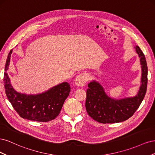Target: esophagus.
<instances>
[{
    "mask_svg": "<svg viewBox=\"0 0 155 155\" xmlns=\"http://www.w3.org/2000/svg\"><path fill=\"white\" fill-rule=\"evenodd\" d=\"M88 76L85 73H81L76 77L75 79V85L78 87H83L88 81Z\"/></svg>",
    "mask_w": 155,
    "mask_h": 155,
    "instance_id": "1",
    "label": "esophagus"
}]
</instances>
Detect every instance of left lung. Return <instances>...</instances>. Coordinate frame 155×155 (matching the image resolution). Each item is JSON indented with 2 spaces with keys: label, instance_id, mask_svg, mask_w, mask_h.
I'll return each instance as SVG.
<instances>
[{
  "label": "left lung",
  "instance_id": "obj_1",
  "mask_svg": "<svg viewBox=\"0 0 155 155\" xmlns=\"http://www.w3.org/2000/svg\"><path fill=\"white\" fill-rule=\"evenodd\" d=\"M142 68L141 85L137 94L114 99L108 96L101 84L93 80L88 84L85 107L88 114L99 123L113 124L124 121L132 116L143 101L147 86V66L145 55L139 46H135Z\"/></svg>",
  "mask_w": 155,
  "mask_h": 155
}]
</instances>
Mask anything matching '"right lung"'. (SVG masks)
<instances>
[{
	"mask_svg": "<svg viewBox=\"0 0 155 155\" xmlns=\"http://www.w3.org/2000/svg\"><path fill=\"white\" fill-rule=\"evenodd\" d=\"M12 50L8 54L4 74V88L9 101L22 118L41 122L55 119L59 115L65 100L69 95V83H61L37 94L18 92L12 87L7 73Z\"/></svg>",
	"mask_w": 155,
	"mask_h": 155,
	"instance_id": "obj_1",
	"label": "right lung"
}]
</instances>
